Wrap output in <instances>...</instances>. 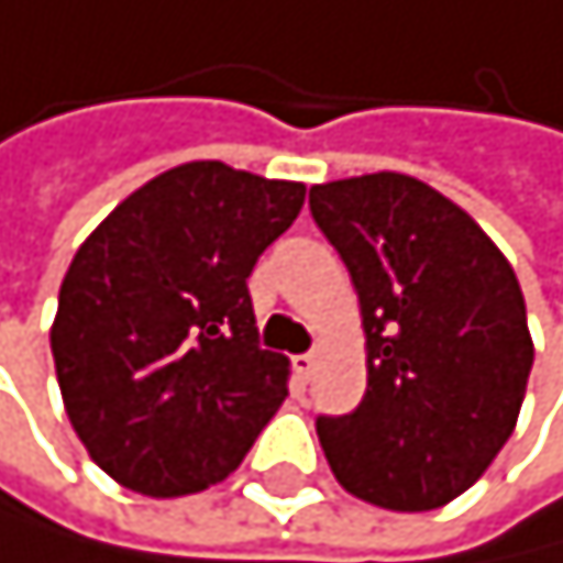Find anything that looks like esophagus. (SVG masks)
<instances>
[{
	"mask_svg": "<svg viewBox=\"0 0 563 563\" xmlns=\"http://www.w3.org/2000/svg\"><path fill=\"white\" fill-rule=\"evenodd\" d=\"M313 369H317V355L313 352H302V355H292V374L299 384H306L313 377Z\"/></svg>",
	"mask_w": 563,
	"mask_h": 563,
	"instance_id": "1",
	"label": "esophagus"
}]
</instances>
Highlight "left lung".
Listing matches in <instances>:
<instances>
[{
	"instance_id": "left-lung-1",
	"label": "left lung",
	"mask_w": 563,
	"mask_h": 563,
	"mask_svg": "<svg viewBox=\"0 0 563 563\" xmlns=\"http://www.w3.org/2000/svg\"><path fill=\"white\" fill-rule=\"evenodd\" d=\"M366 331V395L317 419L334 479L387 511L465 494L508 444L532 334L508 257L459 203L401 172L310 189Z\"/></svg>"
}]
</instances>
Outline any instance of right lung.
Listing matches in <instances>:
<instances>
[{"label": "right lung", "instance_id": "1", "mask_svg": "<svg viewBox=\"0 0 563 563\" xmlns=\"http://www.w3.org/2000/svg\"><path fill=\"white\" fill-rule=\"evenodd\" d=\"M302 200V183L186 162L84 239L52 324L55 377L87 454L126 490H208L278 412L288 360L257 345L246 278Z\"/></svg>", "mask_w": 563, "mask_h": 563}]
</instances>
